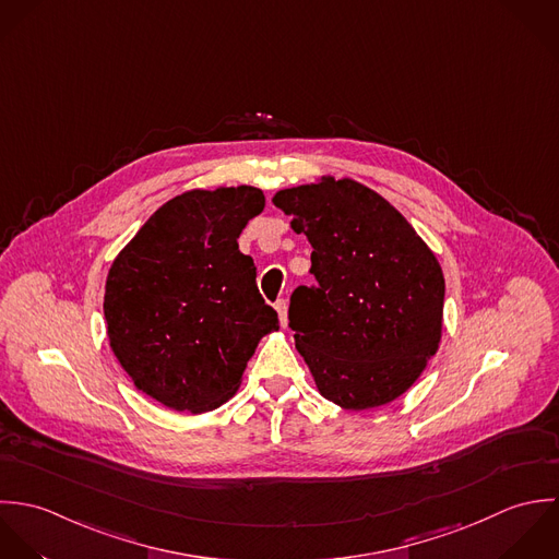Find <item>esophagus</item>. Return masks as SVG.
Masks as SVG:
<instances>
[{
    "label": "esophagus",
    "mask_w": 559,
    "mask_h": 559,
    "mask_svg": "<svg viewBox=\"0 0 559 559\" xmlns=\"http://www.w3.org/2000/svg\"><path fill=\"white\" fill-rule=\"evenodd\" d=\"M274 309H276V313H278V320H281V326L285 329L287 326V302L285 300H276V305H274Z\"/></svg>",
    "instance_id": "esophagus-1"
}]
</instances>
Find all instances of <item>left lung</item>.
<instances>
[{
  "label": "left lung",
  "mask_w": 559,
  "mask_h": 559,
  "mask_svg": "<svg viewBox=\"0 0 559 559\" xmlns=\"http://www.w3.org/2000/svg\"><path fill=\"white\" fill-rule=\"evenodd\" d=\"M272 203L305 233L313 287L289 302V329L318 391L345 411L406 393L443 333V270L408 221L354 179L322 177Z\"/></svg>",
  "instance_id": "1"
}]
</instances>
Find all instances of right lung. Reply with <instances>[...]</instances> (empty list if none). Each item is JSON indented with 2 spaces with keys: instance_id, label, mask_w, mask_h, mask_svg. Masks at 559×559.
<instances>
[{
  "instance_id": "right-lung-1",
  "label": "right lung",
  "mask_w": 559,
  "mask_h": 559,
  "mask_svg": "<svg viewBox=\"0 0 559 559\" xmlns=\"http://www.w3.org/2000/svg\"><path fill=\"white\" fill-rule=\"evenodd\" d=\"M265 207L259 188L190 190L164 203L118 252L104 316L135 389L179 413L223 406L261 336L278 331L237 237Z\"/></svg>"
}]
</instances>
